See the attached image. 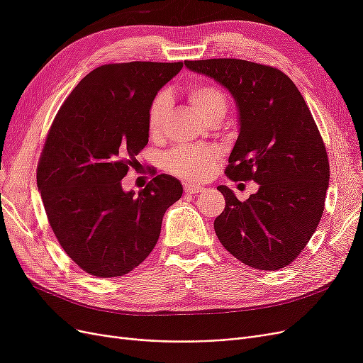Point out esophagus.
<instances>
[{"label":"esophagus","mask_w":363,"mask_h":363,"mask_svg":"<svg viewBox=\"0 0 363 363\" xmlns=\"http://www.w3.org/2000/svg\"><path fill=\"white\" fill-rule=\"evenodd\" d=\"M204 188L200 184H194V183H186L184 184V192L186 194H199L201 192Z\"/></svg>","instance_id":"1"}]
</instances>
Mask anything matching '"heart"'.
I'll return each mask as SVG.
<instances>
[{
  "label": "heart",
  "instance_id": "obj_1",
  "mask_svg": "<svg viewBox=\"0 0 363 363\" xmlns=\"http://www.w3.org/2000/svg\"><path fill=\"white\" fill-rule=\"evenodd\" d=\"M188 101L206 123L213 119H223L228 100L225 92L211 83H194L186 89ZM168 95L162 92L152 100L148 111V130L157 135L162 130L164 116L168 112ZM218 159V151L212 147H177L167 152L163 162L164 168L182 179L203 180L212 171Z\"/></svg>",
  "mask_w": 363,
  "mask_h": 363
}]
</instances>
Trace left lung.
Instances as JSON below:
<instances>
[{"label":"left lung","instance_id":"obj_1","mask_svg":"<svg viewBox=\"0 0 363 363\" xmlns=\"http://www.w3.org/2000/svg\"><path fill=\"white\" fill-rule=\"evenodd\" d=\"M232 94L239 135L230 152V180L259 191L239 201L218 186L225 208L215 223L224 248L245 265L276 271L289 265L320 224L330 179L327 151L294 82L280 69L240 59L186 60Z\"/></svg>","mask_w":363,"mask_h":363}]
</instances>
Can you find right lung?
Segmentation results:
<instances>
[{
	"label": "right lung",
	"mask_w": 363,
	"mask_h": 363,
	"mask_svg": "<svg viewBox=\"0 0 363 363\" xmlns=\"http://www.w3.org/2000/svg\"><path fill=\"white\" fill-rule=\"evenodd\" d=\"M183 62L98 67L75 86L52 121L38 164V189L60 247L95 277H119L157 244L182 183L156 175L125 192L128 167L148 144V111Z\"/></svg>",
	"instance_id": "add662e5"
}]
</instances>
